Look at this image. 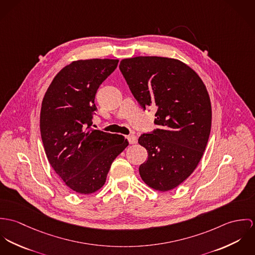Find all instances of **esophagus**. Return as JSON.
<instances>
[{"label":"esophagus","instance_id":"1","mask_svg":"<svg viewBox=\"0 0 255 255\" xmlns=\"http://www.w3.org/2000/svg\"><path fill=\"white\" fill-rule=\"evenodd\" d=\"M127 139H128L130 143H136L137 142V137L135 135H130V136L127 137Z\"/></svg>","mask_w":255,"mask_h":255}]
</instances>
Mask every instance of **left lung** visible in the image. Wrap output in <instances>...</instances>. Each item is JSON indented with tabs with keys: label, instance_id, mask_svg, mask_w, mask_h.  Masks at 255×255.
<instances>
[{
	"label": "left lung",
	"instance_id": "8db88e82",
	"mask_svg": "<svg viewBox=\"0 0 255 255\" xmlns=\"http://www.w3.org/2000/svg\"><path fill=\"white\" fill-rule=\"evenodd\" d=\"M119 68L143 110L153 108L158 128L141 135L147 160L140 165L142 181L167 192L197 168L211 129V104L200 77L179 59L124 58Z\"/></svg>",
	"mask_w": 255,
	"mask_h": 255
}]
</instances>
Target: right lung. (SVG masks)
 Listing matches in <instances>:
<instances>
[{
  "instance_id": "right-lung-1",
  "label": "right lung",
  "mask_w": 255,
  "mask_h": 255,
  "mask_svg": "<svg viewBox=\"0 0 255 255\" xmlns=\"http://www.w3.org/2000/svg\"><path fill=\"white\" fill-rule=\"evenodd\" d=\"M118 61H72L57 73L42 102L40 131L48 160L64 184L82 195L105 185L112 163L129 144L122 135L91 127L97 91Z\"/></svg>"
}]
</instances>
